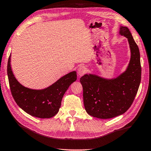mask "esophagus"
Masks as SVG:
<instances>
[{
	"mask_svg": "<svg viewBox=\"0 0 151 151\" xmlns=\"http://www.w3.org/2000/svg\"><path fill=\"white\" fill-rule=\"evenodd\" d=\"M86 67L84 66H80L78 67V74L79 76H84L85 73H86Z\"/></svg>",
	"mask_w": 151,
	"mask_h": 151,
	"instance_id": "obj_1",
	"label": "esophagus"
}]
</instances>
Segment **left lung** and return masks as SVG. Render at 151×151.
<instances>
[{"label": "left lung", "instance_id": "8db88e82", "mask_svg": "<svg viewBox=\"0 0 151 151\" xmlns=\"http://www.w3.org/2000/svg\"><path fill=\"white\" fill-rule=\"evenodd\" d=\"M120 34L128 39L131 60L125 72L112 80L86 74L80 78L86 112L99 119H111L124 114L134 101L141 81L140 54L129 28L121 27Z\"/></svg>", "mask_w": 151, "mask_h": 151}]
</instances>
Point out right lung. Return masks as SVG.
I'll list each match as a JSON object with an SVG mask.
<instances>
[{"instance_id":"add662e5","label":"right lung","mask_w":151,"mask_h":151,"mask_svg":"<svg viewBox=\"0 0 151 151\" xmlns=\"http://www.w3.org/2000/svg\"><path fill=\"white\" fill-rule=\"evenodd\" d=\"M7 63V75L11 93L19 107L28 114L41 119H49L58 113L63 97L69 86L77 80L76 71L63 76L48 88L32 90L26 88L15 78L10 65Z\"/></svg>"}]
</instances>
